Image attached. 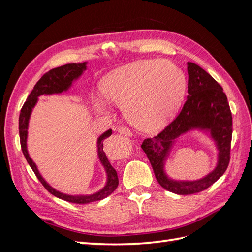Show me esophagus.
<instances>
[{
	"label": "esophagus",
	"instance_id": "obj_1",
	"mask_svg": "<svg viewBox=\"0 0 252 252\" xmlns=\"http://www.w3.org/2000/svg\"><path fill=\"white\" fill-rule=\"evenodd\" d=\"M118 131L121 133V134H123V135H125V136H132V132H131V130L129 128H127V127H120L119 129H118Z\"/></svg>",
	"mask_w": 252,
	"mask_h": 252
}]
</instances>
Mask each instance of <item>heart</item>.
<instances>
[{
  "instance_id": "1",
  "label": "heart",
  "mask_w": 252,
  "mask_h": 252,
  "mask_svg": "<svg viewBox=\"0 0 252 252\" xmlns=\"http://www.w3.org/2000/svg\"><path fill=\"white\" fill-rule=\"evenodd\" d=\"M101 93L106 100L122 106L130 123L144 131L163 127L174 117L183 102L186 77L169 61L140 60L118 68L102 79ZM96 111L107 103L93 97Z\"/></svg>"
}]
</instances>
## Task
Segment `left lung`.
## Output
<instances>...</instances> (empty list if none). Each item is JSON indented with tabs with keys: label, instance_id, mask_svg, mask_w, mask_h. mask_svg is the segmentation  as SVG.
Instances as JSON below:
<instances>
[{
	"label": "left lung",
	"instance_id": "left-lung-1",
	"mask_svg": "<svg viewBox=\"0 0 252 252\" xmlns=\"http://www.w3.org/2000/svg\"><path fill=\"white\" fill-rule=\"evenodd\" d=\"M187 71L188 95L179 116L163 131L145 139L141 145L158 184L181 195L203 191L222 177L230 161L232 138V116L223 88L199 65L188 62ZM194 128L209 132L215 141L219 150L217 167L201 180H172L164 172L165 159L175 140Z\"/></svg>",
	"mask_w": 252,
	"mask_h": 252
}]
</instances>
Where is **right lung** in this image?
<instances>
[{
    "label": "right lung",
    "instance_id": "right-lung-1",
    "mask_svg": "<svg viewBox=\"0 0 252 252\" xmlns=\"http://www.w3.org/2000/svg\"><path fill=\"white\" fill-rule=\"evenodd\" d=\"M87 68V62L79 63V64H66L61 67L53 68V69L49 70L48 72L45 73L43 77L37 81V83L34 85L33 89L30 94L28 95L26 102L23 105L21 109L20 118H19V132H20V141H21V147L23 155H24L27 163L32 167V169L35 173L36 178L42 183L43 186L46 188L48 191L55 196L59 197L61 200H64L70 203L75 204H88L91 202L101 201L105 197L110 195L114 190L117 189L119 185V178L116 169L113 168L111 164L109 163L107 157H106L105 152L103 150V143L104 140L107 139L108 136L111 135L112 130L105 131L102 133L97 139V157L100 159L101 164L103 165L104 169L107 174V182L106 185L98 190L97 192L93 194H80V195H70L66 194L61 191H58L53 187H51L48 183L44 180V178L41 175L39 169L35 165V163L32 161V158L29 157L28 150H27V135H28V124L30 114L32 112V109L37 103V97L43 94H62L63 91H67L72 85L73 81L78 80L84 70H86Z\"/></svg>",
    "mask_w": 252,
    "mask_h": 252
}]
</instances>
